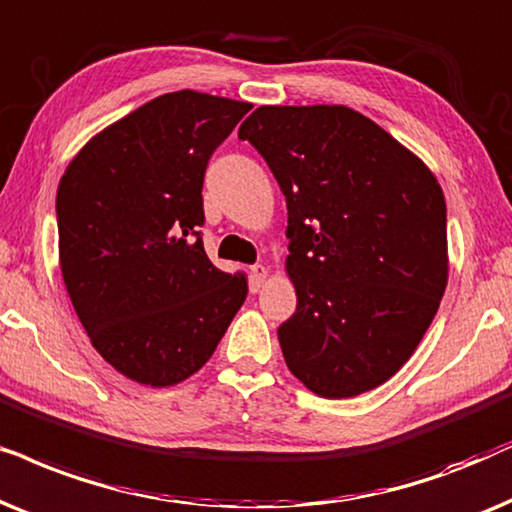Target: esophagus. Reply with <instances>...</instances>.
Returning <instances> with one entry per match:
<instances>
[{"label": "esophagus", "mask_w": 512, "mask_h": 512, "mask_svg": "<svg viewBox=\"0 0 512 512\" xmlns=\"http://www.w3.org/2000/svg\"><path fill=\"white\" fill-rule=\"evenodd\" d=\"M267 274H269V269L264 267V264H252V267H250V285H252V290H260L262 288V283H264V278H267Z\"/></svg>", "instance_id": "obj_1"}]
</instances>
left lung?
<instances>
[{
  "instance_id": "left-lung-1",
  "label": "left lung",
  "mask_w": 512,
  "mask_h": 512,
  "mask_svg": "<svg viewBox=\"0 0 512 512\" xmlns=\"http://www.w3.org/2000/svg\"><path fill=\"white\" fill-rule=\"evenodd\" d=\"M288 206L297 311L283 358L323 398H353L403 367L447 288L445 194L426 163L344 105L257 107L238 128Z\"/></svg>"
}]
</instances>
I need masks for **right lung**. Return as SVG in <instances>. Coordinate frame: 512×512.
Here are the masks:
<instances>
[{"mask_svg": "<svg viewBox=\"0 0 512 512\" xmlns=\"http://www.w3.org/2000/svg\"><path fill=\"white\" fill-rule=\"evenodd\" d=\"M250 102L177 91L86 142L56 196L60 269L91 344L145 386L199 372L248 295L201 241L203 175Z\"/></svg>", "mask_w": 512, "mask_h": 512, "instance_id": "obj_1", "label": "right lung"}]
</instances>
